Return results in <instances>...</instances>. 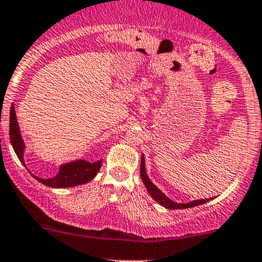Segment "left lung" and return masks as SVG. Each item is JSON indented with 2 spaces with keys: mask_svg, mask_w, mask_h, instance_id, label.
<instances>
[{
  "mask_svg": "<svg viewBox=\"0 0 262 262\" xmlns=\"http://www.w3.org/2000/svg\"><path fill=\"white\" fill-rule=\"evenodd\" d=\"M140 177H142L143 183H144L145 188H147L148 193L150 194V197L153 198L156 202H158L159 205L163 206V207L168 208V210H184V208H191V207H196V206L203 205L206 202H210V201L213 200L214 197L212 198H205V200H194L191 201V202L187 203H178L172 201L170 198H168L156 184L150 181V178L148 177L147 174V169H145V159L144 156L142 154V158H140Z\"/></svg>",
  "mask_w": 262,
  "mask_h": 262,
  "instance_id": "obj_1",
  "label": "left lung"
}]
</instances>
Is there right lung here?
<instances>
[{"instance_id":"obj_1","label":"right lung","mask_w":262,"mask_h":262,"mask_svg":"<svg viewBox=\"0 0 262 262\" xmlns=\"http://www.w3.org/2000/svg\"><path fill=\"white\" fill-rule=\"evenodd\" d=\"M10 139L17 158L27 168L24 157L26 145H25L24 138L21 136L20 125H18L13 104L11 105L10 110ZM101 163H103V159L96 162H88L85 159H76V161L68 162V163L60 164L59 172L51 178H40L35 176L31 170H27L35 180H37L45 186L52 187V188H69V187H75L92 181L98 174L99 169L101 168Z\"/></svg>"}]
</instances>
